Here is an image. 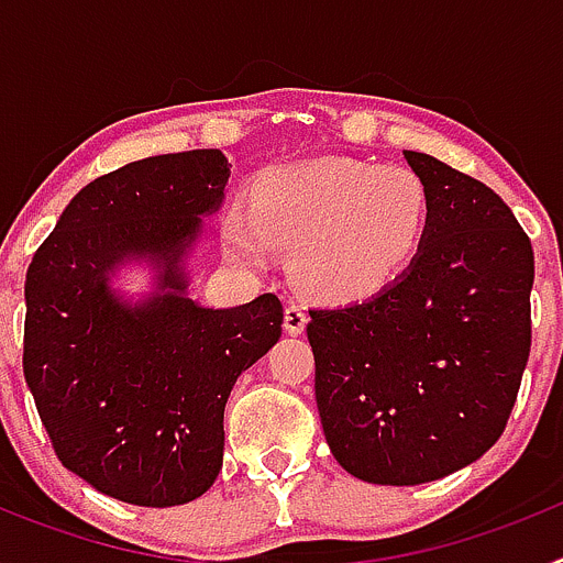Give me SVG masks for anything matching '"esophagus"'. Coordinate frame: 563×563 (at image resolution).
I'll return each instance as SVG.
<instances>
[{
	"mask_svg": "<svg viewBox=\"0 0 563 563\" xmlns=\"http://www.w3.org/2000/svg\"><path fill=\"white\" fill-rule=\"evenodd\" d=\"M307 321H310V316L305 312V307H298V305L285 307V330L290 332V335H301V332L307 330Z\"/></svg>",
	"mask_w": 563,
	"mask_h": 563,
	"instance_id": "esophagus-1",
	"label": "esophagus"
}]
</instances>
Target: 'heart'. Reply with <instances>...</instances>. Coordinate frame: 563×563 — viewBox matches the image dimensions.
I'll use <instances>...</instances> for the list:
<instances>
[{"instance_id":"b5f03b06","label":"heart","mask_w":563,"mask_h":563,"mask_svg":"<svg viewBox=\"0 0 563 563\" xmlns=\"http://www.w3.org/2000/svg\"><path fill=\"white\" fill-rule=\"evenodd\" d=\"M431 225V191L402 163L330 157L267 168L228 206L222 242L253 267L290 247L296 285L324 305H357L415 265Z\"/></svg>"}]
</instances>
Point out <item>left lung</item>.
Returning <instances> with one entry per match:
<instances>
[{
  "mask_svg": "<svg viewBox=\"0 0 563 563\" xmlns=\"http://www.w3.org/2000/svg\"><path fill=\"white\" fill-rule=\"evenodd\" d=\"M431 191L415 265L389 290L310 310L316 402L343 471L422 485L501 437L530 357L533 247L485 183L402 152Z\"/></svg>",
  "mask_w": 563,
  "mask_h": 563,
  "instance_id": "8db88e82",
  "label": "left lung"
}]
</instances>
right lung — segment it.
<instances>
[{
  "label": "right lung",
  "instance_id": "obj_1",
  "mask_svg": "<svg viewBox=\"0 0 563 563\" xmlns=\"http://www.w3.org/2000/svg\"><path fill=\"white\" fill-rule=\"evenodd\" d=\"M220 148L157 154L73 197L24 278V380L67 471L141 507L213 485L233 383L282 335L273 292L211 310L188 298L183 256L222 206ZM123 257L158 267V292L126 306L108 287Z\"/></svg>",
  "mask_w": 563,
  "mask_h": 563
}]
</instances>
